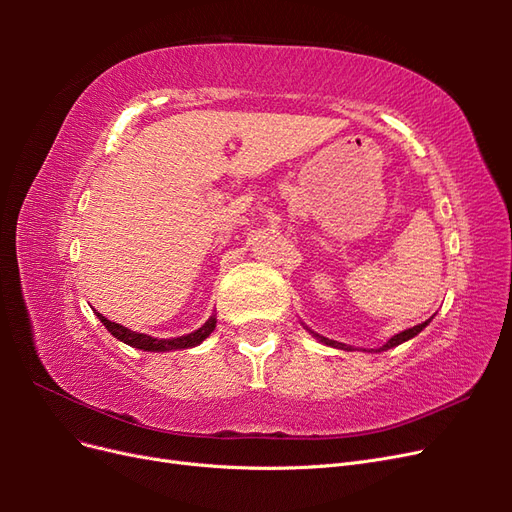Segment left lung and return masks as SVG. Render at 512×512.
<instances>
[{
    "label": "left lung",
    "instance_id": "left-lung-1",
    "mask_svg": "<svg viewBox=\"0 0 512 512\" xmlns=\"http://www.w3.org/2000/svg\"><path fill=\"white\" fill-rule=\"evenodd\" d=\"M433 318V316H431ZM431 318L429 320H425V322H421V324H416V327H412V329H406V331H401V333H397V335H393L389 342H386L384 346H380V348H371V350H365V352H384V350H391V348H395V346H399V344H404V342H408V339H412V337H416L418 333H421L427 324L431 322ZM305 327V324H303ZM307 329V327H305ZM309 333H312L320 344H324V346H331V348H342V350H356L354 346H348V344H342V342H335V339H329V337H324V335H318V333H314L312 329H307Z\"/></svg>",
    "mask_w": 512,
    "mask_h": 512
}]
</instances>
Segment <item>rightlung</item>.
Returning <instances> with one entry per match:
<instances>
[{
	"instance_id": "obj_1",
	"label": "right lung",
	"mask_w": 512,
	"mask_h": 512,
	"mask_svg": "<svg viewBox=\"0 0 512 512\" xmlns=\"http://www.w3.org/2000/svg\"><path fill=\"white\" fill-rule=\"evenodd\" d=\"M94 312H96V309H94ZM96 316L100 318V322L104 324V327L108 329V333H111L113 337H117L119 342L128 344L132 348H138V350H145V352H170V350H185V348L200 346L213 333L215 322H218V318L209 316V320L203 324V327L188 333V335L170 337V339H158V337H151L147 333H138V331H132L128 327H123V324H117L113 320L104 318L100 312H96Z\"/></svg>"
}]
</instances>
